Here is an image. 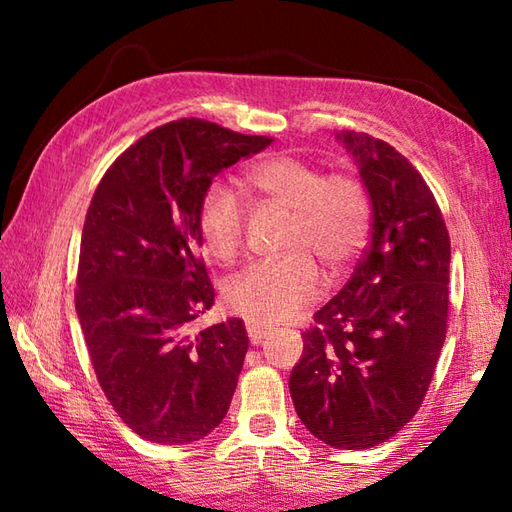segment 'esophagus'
Here are the masks:
<instances>
[{
  "label": "esophagus",
  "mask_w": 512,
  "mask_h": 512,
  "mask_svg": "<svg viewBox=\"0 0 512 512\" xmlns=\"http://www.w3.org/2000/svg\"><path fill=\"white\" fill-rule=\"evenodd\" d=\"M246 332H248V339L253 345L262 343L266 336L270 334V328L264 323H257V321H246Z\"/></svg>",
  "instance_id": "34e87169"
}]
</instances>
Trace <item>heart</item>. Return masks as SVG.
Here are the masks:
<instances>
[{"label": "heart", "instance_id": "1", "mask_svg": "<svg viewBox=\"0 0 512 512\" xmlns=\"http://www.w3.org/2000/svg\"><path fill=\"white\" fill-rule=\"evenodd\" d=\"M244 180L259 198L292 211L288 248L275 262H255L224 288L233 312L257 323L295 319L323 295L325 277L308 250L312 248L332 270H341L361 253L369 235V198L350 173L323 171L310 160L275 154L250 165ZM244 200L233 187L215 182L204 193L198 215L204 246L217 262L228 264L244 242Z\"/></svg>", "mask_w": 512, "mask_h": 512}]
</instances>
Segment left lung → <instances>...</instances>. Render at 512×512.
<instances>
[{
	"label": "left lung",
	"instance_id": "8db88e82",
	"mask_svg": "<svg viewBox=\"0 0 512 512\" xmlns=\"http://www.w3.org/2000/svg\"><path fill=\"white\" fill-rule=\"evenodd\" d=\"M372 206V242L314 314L290 372L297 416L336 449H369L416 416L447 336L451 242L411 162L369 134L341 132Z\"/></svg>",
	"mask_w": 512,
	"mask_h": 512
}]
</instances>
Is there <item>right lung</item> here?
<instances>
[{
	"instance_id": "obj_1",
	"label": "right lung",
	"mask_w": 512,
	"mask_h": 512,
	"mask_svg": "<svg viewBox=\"0 0 512 512\" xmlns=\"http://www.w3.org/2000/svg\"><path fill=\"white\" fill-rule=\"evenodd\" d=\"M270 143L182 118L118 156L94 191L76 314L107 400L149 442L200 440L231 407L248 334L242 319L189 332L215 301L198 215L217 173Z\"/></svg>"
}]
</instances>
